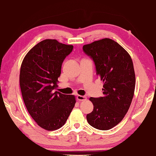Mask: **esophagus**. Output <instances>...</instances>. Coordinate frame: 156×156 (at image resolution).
Instances as JSON below:
<instances>
[{
	"label": "esophagus",
	"mask_w": 156,
	"mask_h": 156,
	"mask_svg": "<svg viewBox=\"0 0 156 156\" xmlns=\"http://www.w3.org/2000/svg\"><path fill=\"white\" fill-rule=\"evenodd\" d=\"M77 98L79 101H85L87 100V97L82 96H80V95H78L77 96Z\"/></svg>",
	"instance_id": "1"
}]
</instances>
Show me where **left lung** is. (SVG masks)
<instances>
[{"label":"left lung","mask_w":156,"mask_h":156,"mask_svg":"<svg viewBox=\"0 0 156 156\" xmlns=\"http://www.w3.org/2000/svg\"><path fill=\"white\" fill-rule=\"evenodd\" d=\"M83 50L93 59L104 83V96L90 98L94 110L87 120L94 128L106 131L122 121L131 106L135 87L133 63L129 54L110 38L86 44Z\"/></svg>","instance_id":"1"}]
</instances>
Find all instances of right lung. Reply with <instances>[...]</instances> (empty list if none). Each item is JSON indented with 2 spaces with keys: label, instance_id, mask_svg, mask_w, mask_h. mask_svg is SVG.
<instances>
[{
  "label": "right lung",
  "instance_id": "obj_1",
  "mask_svg": "<svg viewBox=\"0 0 156 156\" xmlns=\"http://www.w3.org/2000/svg\"><path fill=\"white\" fill-rule=\"evenodd\" d=\"M73 48L46 39L34 46L22 62L20 83L23 101L32 119L47 131L64 125L76 103L73 95L55 92L62 63Z\"/></svg>",
  "mask_w": 156,
  "mask_h": 156
}]
</instances>
